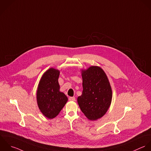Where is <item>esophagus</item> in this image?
<instances>
[{"instance_id": "34e87169", "label": "esophagus", "mask_w": 151, "mask_h": 151, "mask_svg": "<svg viewBox=\"0 0 151 151\" xmlns=\"http://www.w3.org/2000/svg\"><path fill=\"white\" fill-rule=\"evenodd\" d=\"M69 100L70 101H75V97H69Z\"/></svg>"}]
</instances>
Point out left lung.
I'll list each match as a JSON object with an SVG mask.
<instances>
[{"label":"left lung","instance_id":"obj_1","mask_svg":"<svg viewBox=\"0 0 151 151\" xmlns=\"http://www.w3.org/2000/svg\"><path fill=\"white\" fill-rule=\"evenodd\" d=\"M82 77L83 91L78 98V103L88 119L97 120L106 113L111 105V85L106 73L99 66H92L82 70Z\"/></svg>","mask_w":151,"mask_h":151}]
</instances>
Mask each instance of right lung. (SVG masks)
I'll return each mask as SVG.
<instances>
[{
  "instance_id": "obj_1",
  "label": "right lung",
  "mask_w": 151,
  "mask_h": 151,
  "mask_svg": "<svg viewBox=\"0 0 151 151\" xmlns=\"http://www.w3.org/2000/svg\"><path fill=\"white\" fill-rule=\"evenodd\" d=\"M59 70L49 69L42 76L37 87L38 107L43 115L49 119L55 118L68 101L67 96L59 91Z\"/></svg>"
}]
</instances>
